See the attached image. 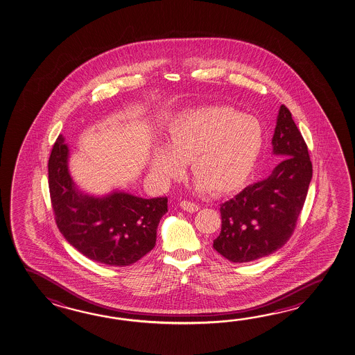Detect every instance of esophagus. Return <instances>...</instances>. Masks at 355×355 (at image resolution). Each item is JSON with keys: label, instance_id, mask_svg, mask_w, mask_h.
<instances>
[{"label": "esophagus", "instance_id": "34e87169", "mask_svg": "<svg viewBox=\"0 0 355 355\" xmlns=\"http://www.w3.org/2000/svg\"><path fill=\"white\" fill-rule=\"evenodd\" d=\"M180 205L183 211H189V213H194L199 209V205L197 203H193L191 200H182Z\"/></svg>", "mask_w": 355, "mask_h": 355}]
</instances>
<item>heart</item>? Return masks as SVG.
Returning <instances> with one entry per match:
<instances>
[{"instance_id":"heart-1","label":"heart","mask_w":355,"mask_h":355,"mask_svg":"<svg viewBox=\"0 0 355 355\" xmlns=\"http://www.w3.org/2000/svg\"><path fill=\"white\" fill-rule=\"evenodd\" d=\"M166 146L157 147L150 169L163 180L191 171L198 191L234 192L247 180L263 144L258 119L228 106L191 110L175 117L166 132Z\"/></svg>"}]
</instances>
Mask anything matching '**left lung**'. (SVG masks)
Listing matches in <instances>:
<instances>
[{
    "label": "left lung",
    "mask_w": 355,
    "mask_h": 355,
    "mask_svg": "<svg viewBox=\"0 0 355 355\" xmlns=\"http://www.w3.org/2000/svg\"><path fill=\"white\" fill-rule=\"evenodd\" d=\"M273 153L283 158L266 180L220 205L222 230L213 248L233 263H247L282 248L295 230L313 175L304 138L282 105Z\"/></svg>",
    "instance_id": "1"
}]
</instances>
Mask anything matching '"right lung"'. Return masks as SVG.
I'll list each match as a JSON object with an SVG mask.
<instances>
[{
	"instance_id": "right-lung-1",
	"label": "right lung",
	"mask_w": 355,
	"mask_h": 355,
	"mask_svg": "<svg viewBox=\"0 0 355 355\" xmlns=\"http://www.w3.org/2000/svg\"><path fill=\"white\" fill-rule=\"evenodd\" d=\"M69 146L60 135L49 159V187L57 227L89 259L125 267L156 245L157 227L168 211L167 197L144 199L114 192L94 197L78 191L69 175Z\"/></svg>"
}]
</instances>
